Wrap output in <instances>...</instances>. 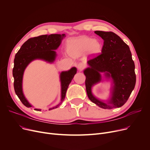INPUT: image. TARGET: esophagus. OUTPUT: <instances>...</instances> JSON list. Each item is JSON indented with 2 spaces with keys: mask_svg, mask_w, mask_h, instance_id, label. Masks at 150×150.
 I'll use <instances>...</instances> for the list:
<instances>
[{
  "mask_svg": "<svg viewBox=\"0 0 150 150\" xmlns=\"http://www.w3.org/2000/svg\"><path fill=\"white\" fill-rule=\"evenodd\" d=\"M77 67H78V70H80V71H81V70H83L85 68L86 66H85V64H83V62H80V63H78Z\"/></svg>",
  "mask_w": 150,
  "mask_h": 150,
  "instance_id": "34e87169",
  "label": "esophagus"
}]
</instances>
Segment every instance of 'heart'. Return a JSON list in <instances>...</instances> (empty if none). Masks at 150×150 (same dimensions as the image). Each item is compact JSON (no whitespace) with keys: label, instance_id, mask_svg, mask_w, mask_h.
Segmentation results:
<instances>
[{"label":"heart","instance_id":"1","mask_svg":"<svg viewBox=\"0 0 150 150\" xmlns=\"http://www.w3.org/2000/svg\"><path fill=\"white\" fill-rule=\"evenodd\" d=\"M68 51L71 53L88 51L92 54L99 53L102 49L101 43L97 39L88 36L69 39L66 42Z\"/></svg>","mask_w":150,"mask_h":150}]
</instances>
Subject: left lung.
Here are the masks:
<instances>
[{
  "instance_id": "8db88e82",
  "label": "left lung",
  "mask_w": 150,
  "mask_h": 150,
  "mask_svg": "<svg viewBox=\"0 0 150 150\" xmlns=\"http://www.w3.org/2000/svg\"><path fill=\"white\" fill-rule=\"evenodd\" d=\"M95 33L104 40L101 53L88 61L89 67L84 70L86 89L89 100L103 109L122 106L134 89L136 76L135 65L132 59L129 46L111 31H96ZM104 73L113 81L112 98L106 104L93 96L91 89L101 81L100 74Z\"/></svg>"
}]
</instances>
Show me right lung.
<instances>
[{
	"label": "right lung",
	"mask_w": 150,
	"mask_h": 150,
	"mask_svg": "<svg viewBox=\"0 0 150 150\" xmlns=\"http://www.w3.org/2000/svg\"><path fill=\"white\" fill-rule=\"evenodd\" d=\"M65 34H52L50 35H41L28 39L23 44L18 53L16 54L14 60L13 75L14 77V88L22 104L27 108L31 106L27 100L22 92V78L23 72L29 63L35 59H42L49 62H53L57 54L54 50L58 48L62 39ZM76 73V67H72L68 71L60 74L61 84V100L59 105L50 108L52 110L57 108L64 100L68 86ZM36 111H41L39 109H35Z\"/></svg>",
	"instance_id": "1"
}]
</instances>
